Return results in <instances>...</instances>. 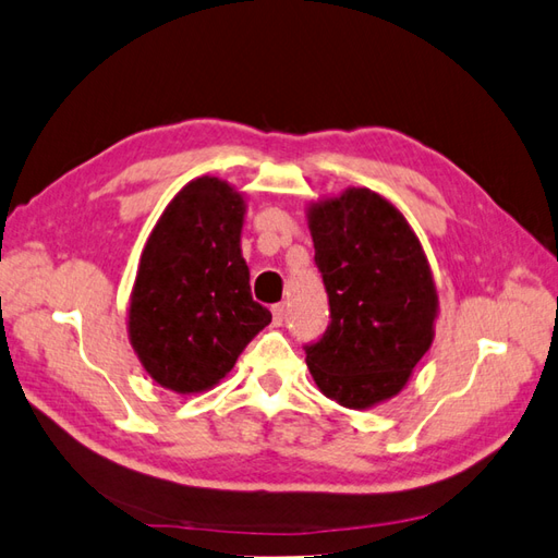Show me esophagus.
Listing matches in <instances>:
<instances>
[{
  "mask_svg": "<svg viewBox=\"0 0 558 558\" xmlns=\"http://www.w3.org/2000/svg\"><path fill=\"white\" fill-rule=\"evenodd\" d=\"M270 311H274V325L280 327L284 323V304H276Z\"/></svg>",
  "mask_w": 558,
  "mask_h": 558,
  "instance_id": "obj_1",
  "label": "esophagus"
}]
</instances>
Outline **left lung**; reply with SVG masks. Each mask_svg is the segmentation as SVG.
<instances>
[{
	"mask_svg": "<svg viewBox=\"0 0 558 558\" xmlns=\"http://www.w3.org/2000/svg\"><path fill=\"white\" fill-rule=\"evenodd\" d=\"M330 323L304 347L318 389L365 410L405 387L434 341L438 296L417 235L391 203L349 189L308 209Z\"/></svg>",
	"mask_w": 558,
	"mask_h": 558,
	"instance_id": "obj_1",
	"label": "left lung"
}]
</instances>
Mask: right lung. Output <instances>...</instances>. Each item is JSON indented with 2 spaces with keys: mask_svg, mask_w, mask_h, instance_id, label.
<instances>
[{
  "mask_svg": "<svg viewBox=\"0 0 558 558\" xmlns=\"http://www.w3.org/2000/svg\"><path fill=\"white\" fill-rule=\"evenodd\" d=\"M242 217L245 199L231 185L195 179L167 205L143 247L130 339L165 389H211L270 323V311L252 299L240 254Z\"/></svg>",
  "mask_w": 558,
  "mask_h": 558,
  "instance_id": "right-lung-1",
  "label": "right lung"
}]
</instances>
